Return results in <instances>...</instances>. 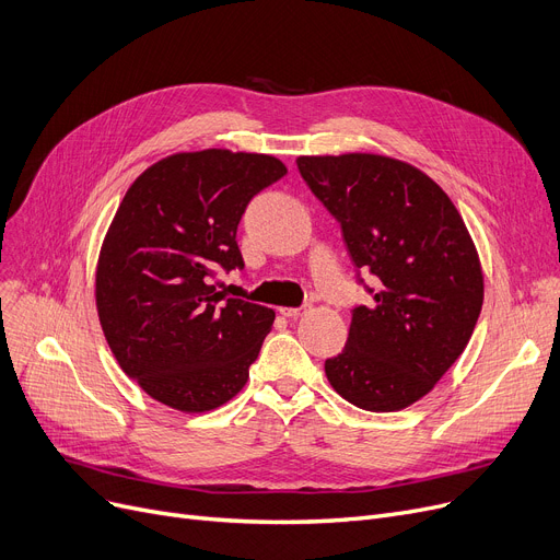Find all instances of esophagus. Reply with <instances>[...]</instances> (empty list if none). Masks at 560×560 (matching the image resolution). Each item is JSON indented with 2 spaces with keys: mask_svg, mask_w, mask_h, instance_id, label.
Here are the masks:
<instances>
[{
  "mask_svg": "<svg viewBox=\"0 0 560 560\" xmlns=\"http://www.w3.org/2000/svg\"><path fill=\"white\" fill-rule=\"evenodd\" d=\"M307 310H310V305H303V307H280V314L287 316V318H299V316H303Z\"/></svg>",
  "mask_w": 560,
  "mask_h": 560,
  "instance_id": "1",
  "label": "esophagus"
}]
</instances>
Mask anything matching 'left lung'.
<instances>
[{
  "label": "left lung",
  "mask_w": 560,
  "mask_h": 560,
  "mask_svg": "<svg viewBox=\"0 0 560 560\" xmlns=\"http://www.w3.org/2000/svg\"><path fill=\"white\" fill-rule=\"evenodd\" d=\"M296 164L358 269L381 280L374 303L353 310L343 351L326 360L328 383L362 410H404L469 343L483 307L474 238L442 186L401 159L346 152Z\"/></svg>",
  "instance_id": "8db88e82"
}]
</instances>
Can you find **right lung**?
Here are the masks:
<instances>
[{
  "label": "right lung",
  "instance_id": "add662e5",
  "mask_svg": "<svg viewBox=\"0 0 560 560\" xmlns=\"http://www.w3.org/2000/svg\"><path fill=\"white\" fill-rule=\"evenodd\" d=\"M284 175L273 154L209 148L131 182L100 248L95 305L120 369L154 401L209 412L244 389L276 312L221 296L211 278L242 269L236 225Z\"/></svg>",
  "mask_w": 560,
  "mask_h": 560
}]
</instances>
